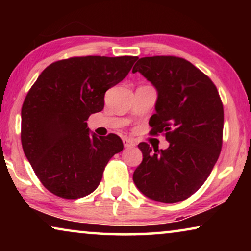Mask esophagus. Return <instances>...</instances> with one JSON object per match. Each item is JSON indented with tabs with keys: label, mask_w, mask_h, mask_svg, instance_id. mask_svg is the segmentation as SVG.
<instances>
[{
	"label": "esophagus",
	"mask_w": 251,
	"mask_h": 251,
	"mask_svg": "<svg viewBox=\"0 0 251 251\" xmlns=\"http://www.w3.org/2000/svg\"><path fill=\"white\" fill-rule=\"evenodd\" d=\"M123 145H125V147H133L136 145V143L133 142L132 139L125 137V138H123Z\"/></svg>",
	"instance_id": "obj_1"
}]
</instances>
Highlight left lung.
Segmentation results:
<instances>
[{
    "label": "left lung",
    "instance_id": "left-lung-1",
    "mask_svg": "<svg viewBox=\"0 0 251 251\" xmlns=\"http://www.w3.org/2000/svg\"><path fill=\"white\" fill-rule=\"evenodd\" d=\"M139 72L157 90L151 133H162L167 150L140 143L142 163L133 173L136 186L147 198L176 203L200 188L221 154L224 109L216 85L183 58L144 57Z\"/></svg>",
    "mask_w": 251,
    "mask_h": 251
}]
</instances>
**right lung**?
<instances>
[{
	"instance_id": "add662e5",
	"label": "right lung",
	"mask_w": 251,
	"mask_h": 251,
	"mask_svg": "<svg viewBox=\"0 0 251 251\" xmlns=\"http://www.w3.org/2000/svg\"><path fill=\"white\" fill-rule=\"evenodd\" d=\"M138 57H72L49 65L22 108V145L43 186L64 199L98 187L106 164L123 150L119 136L89 133L87 120L104 108L109 88L125 78Z\"/></svg>"
}]
</instances>
